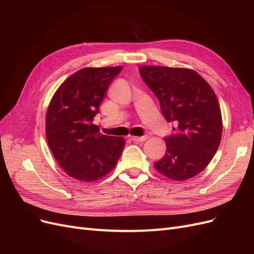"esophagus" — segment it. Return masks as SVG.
<instances>
[{"mask_svg":"<svg viewBox=\"0 0 254 254\" xmlns=\"http://www.w3.org/2000/svg\"><path fill=\"white\" fill-rule=\"evenodd\" d=\"M130 139H131L133 142H144L146 139H147V136H130Z\"/></svg>","mask_w":254,"mask_h":254,"instance_id":"34e87169","label":"esophagus"}]
</instances>
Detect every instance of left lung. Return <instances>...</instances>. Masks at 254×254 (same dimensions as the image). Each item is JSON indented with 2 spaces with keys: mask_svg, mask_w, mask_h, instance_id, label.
I'll list each match as a JSON object with an SVG mask.
<instances>
[{
  "mask_svg": "<svg viewBox=\"0 0 254 254\" xmlns=\"http://www.w3.org/2000/svg\"><path fill=\"white\" fill-rule=\"evenodd\" d=\"M144 82L160 102L175 133L165 137L166 152L156 170L172 180L193 178L211 162L221 141L222 119L215 92L200 75L186 67L143 65Z\"/></svg>",
  "mask_w": 254,
  "mask_h": 254,
  "instance_id": "left-lung-1",
  "label": "left lung"
}]
</instances>
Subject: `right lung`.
Instances as JSON below:
<instances>
[{
    "instance_id": "add662e5",
    "label": "right lung",
    "mask_w": 254,
    "mask_h": 254,
    "mask_svg": "<svg viewBox=\"0 0 254 254\" xmlns=\"http://www.w3.org/2000/svg\"><path fill=\"white\" fill-rule=\"evenodd\" d=\"M122 66L84 67L66 78L53 95L45 119L48 144L72 178L93 182L117 165L125 146L122 136L99 132L93 119Z\"/></svg>"
}]
</instances>
